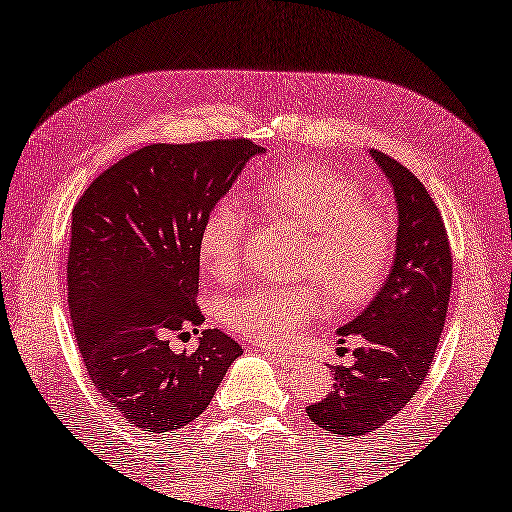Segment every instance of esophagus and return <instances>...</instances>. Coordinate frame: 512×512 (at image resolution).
Masks as SVG:
<instances>
[{"label":"esophagus","instance_id":"esophagus-1","mask_svg":"<svg viewBox=\"0 0 512 512\" xmlns=\"http://www.w3.org/2000/svg\"><path fill=\"white\" fill-rule=\"evenodd\" d=\"M263 353L270 357V360H274L279 366H283V369H294L297 366V357H292L288 353H276V351H267V348H263Z\"/></svg>","mask_w":512,"mask_h":512}]
</instances>
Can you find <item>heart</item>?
<instances>
[{"label":"heart","instance_id":"obj_1","mask_svg":"<svg viewBox=\"0 0 512 512\" xmlns=\"http://www.w3.org/2000/svg\"><path fill=\"white\" fill-rule=\"evenodd\" d=\"M251 204L265 218L306 229L301 274L319 280L337 310L362 306L380 290L393 254L391 227L351 177L317 164L285 166L258 179ZM245 227V213L233 200L206 211L197 254L213 279L238 276ZM318 284L263 285L238 294L222 303L220 321L263 346H285L324 310Z\"/></svg>","mask_w":512,"mask_h":512}]
</instances>
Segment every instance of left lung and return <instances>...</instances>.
<instances>
[{
  "mask_svg": "<svg viewBox=\"0 0 512 512\" xmlns=\"http://www.w3.org/2000/svg\"><path fill=\"white\" fill-rule=\"evenodd\" d=\"M369 155L396 195V256L373 301L337 330L342 344L360 342L355 362L333 366V391L306 409L326 432L353 438L375 434L416 396L434 362L452 290L450 240L427 188L384 152Z\"/></svg>",
  "mask_w": 512,
  "mask_h": 512,
  "instance_id": "8db88e82",
  "label": "left lung"
}]
</instances>
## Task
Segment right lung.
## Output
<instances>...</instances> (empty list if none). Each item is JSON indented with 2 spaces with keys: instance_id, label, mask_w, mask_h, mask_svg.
Segmentation results:
<instances>
[{
  "instance_id": "1",
  "label": "right lung",
  "mask_w": 512,
  "mask_h": 512,
  "mask_svg": "<svg viewBox=\"0 0 512 512\" xmlns=\"http://www.w3.org/2000/svg\"><path fill=\"white\" fill-rule=\"evenodd\" d=\"M249 139L152 143L116 161L71 211L69 317L96 391L143 432H175L209 407L242 346L206 328L197 306V233L206 211L229 193Z\"/></svg>"
}]
</instances>
